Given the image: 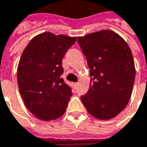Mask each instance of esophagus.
<instances>
[{"label":"esophagus","mask_w":147,"mask_h":147,"mask_svg":"<svg viewBox=\"0 0 147 147\" xmlns=\"http://www.w3.org/2000/svg\"><path fill=\"white\" fill-rule=\"evenodd\" d=\"M77 86H78V82H76V83H73L74 88H76V87H77Z\"/></svg>","instance_id":"1"}]
</instances>
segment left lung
<instances>
[{
  "label": "left lung",
  "instance_id": "obj_1",
  "mask_svg": "<svg viewBox=\"0 0 147 147\" xmlns=\"http://www.w3.org/2000/svg\"><path fill=\"white\" fill-rule=\"evenodd\" d=\"M77 40L92 77L80 99L96 118H114L127 106L132 91L136 71L131 49L118 34L107 29Z\"/></svg>",
  "mask_w": 147,
  "mask_h": 147
}]
</instances>
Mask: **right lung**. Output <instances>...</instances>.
<instances>
[{
    "label": "right lung",
    "instance_id": "obj_1",
    "mask_svg": "<svg viewBox=\"0 0 147 147\" xmlns=\"http://www.w3.org/2000/svg\"><path fill=\"white\" fill-rule=\"evenodd\" d=\"M76 41V37L42 33L23 52L17 69L19 90L27 109L41 120L60 118L67 109L72 92L61 78V61Z\"/></svg>",
    "mask_w": 147,
    "mask_h": 147
}]
</instances>
